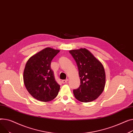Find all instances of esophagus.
<instances>
[{"mask_svg": "<svg viewBox=\"0 0 133 133\" xmlns=\"http://www.w3.org/2000/svg\"><path fill=\"white\" fill-rule=\"evenodd\" d=\"M68 81V79H65V80H62V83L63 84H65V83H67Z\"/></svg>", "mask_w": 133, "mask_h": 133, "instance_id": "1", "label": "esophagus"}]
</instances>
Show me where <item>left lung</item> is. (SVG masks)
<instances>
[{
    "mask_svg": "<svg viewBox=\"0 0 133 133\" xmlns=\"http://www.w3.org/2000/svg\"><path fill=\"white\" fill-rule=\"evenodd\" d=\"M78 69L81 85L73 90L75 98L81 102L96 100L104 91L106 76L103 64L88 50L81 48L69 51Z\"/></svg>",
    "mask_w": 133,
    "mask_h": 133,
    "instance_id": "left-lung-1",
    "label": "left lung"
}]
</instances>
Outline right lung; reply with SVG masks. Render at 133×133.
I'll use <instances>...</instances> for the list:
<instances>
[{
    "instance_id": "obj_1",
    "label": "right lung",
    "mask_w": 133,
    "mask_h": 133,
    "mask_svg": "<svg viewBox=\"0 0 133 133\" xmlns=\"http://www.w3.org/2000/svg\"><path fill=\"white\" fill-rule=\"evenodd\" d=\"M59 52V50L46 48L27 62L23 71V82L28 92L39 101L47 102L58 95L60 85L55 81L50 64Z\"/></svg>"
}]
</instances>
